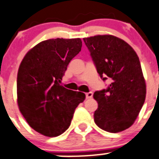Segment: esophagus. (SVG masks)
<instances>
[{
	"label": "esophagus",
	"mask_w": 159,
	"mask_h": 159,
	"mask_svg": "<svg viewBox=\"0 0 159 159\" xmlns=\"http://www.w3.org/2000/svg\"><path fill=\"white\" fill-rule=\"evenodd\" d=\"M93 97V93L92 92H88V93H86V98L89 99V98H91Z\"/></svg>",
	"instance_id": "obj_1"
}]
</instances>
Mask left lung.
I'll list each match as a JSON object with an SVG mask.
<instances>
[{"mask_svg":"<svg viewBox=\"0 0 159 159\" xmlns=\"http://www.w3.org/2000/svg\"><path fill=\"white\" fill-rule=\"evenodd\" d=\"M101 78L111 79L107 89L96 91L94 122L101 129L119 133L134 124L146 97V84L137 53L112 35L84 38Z\"/></svg>","mask_w":159,"mask_h":159,"instance_id":"left-lung-1","label":"left lung"}]
</instances>
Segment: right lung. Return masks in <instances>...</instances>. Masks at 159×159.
I'll list each match as a JSON object with an SVG mask.
<instances>
[{
	"mask_svg": "<svg viewBox=\"0 0 159 159\" xmlns=\"http://www.w3.org/2000/svg\"><path fill=\"white\" fill-rule=\"evenodd\" d=\"M81 48L80 38L44 40L27 52L19 66V110L34 130L47 137L63 134L70 126L76 107L85 100V93L59 84Z\"/></svg>",
	"mask_w": 159,
	"mask_h": 159,
	"instance_id": "right-lung-1",
	"label": "right lung"
}]
</instances>
